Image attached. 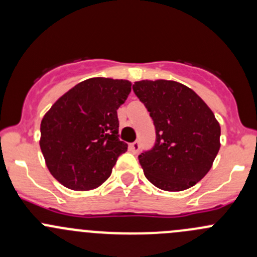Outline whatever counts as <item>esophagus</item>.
<instances>
[{
	"label": "esophagus",
	"instance_id": "obj_1",
	"mask_svg": "<svg viewBox=\"0 0 257 257\" xmlns=\"http://www.w3.org/2000/svg\"><path fill=\"white\" fill-rule=\"evenodd\" d=\"M139 148H141V144H139V142H134V143H131L129 144V150H131L132 153H138Z\"/></svg>",
	"mask_w": 257,
	"mask_h": 257
}]
</instances>
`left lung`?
<instances>
[{
    "instance_id": "left-lung-1",
    "label": "left lung",
    "mask_w": 257,
    "mask_h": 257,
    "mask_svg": "<svg viewBox=\"0 0 257 257\" xmlns=\"http://www.w3.org/2000/svg\"><path fill=\"white\" fill-rule=\"evenodd\" d=\"M137 97L154 121L157 141L139 155L144 175L157 188L183 191L208 174L220 149L219 121L206 103L175 80H139Z\"/></svg>"
}]
</instances>
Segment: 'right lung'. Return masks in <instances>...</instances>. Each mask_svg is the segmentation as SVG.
I'll return each instance as SVG.
<instances>
[{"mask_svg": "<svg viewBox=\"0 0 257 257\" xmlns=\"http://www.w3.org/2000/svg\"><path fill=\"white\" fill-rule=\"evenodd\" d=\"M132 83L95 77L64 93L41 121L40 147L54 179L76 191L102 185L128 144L119 141L116 110Z\"/></svg>", "mask_w": 257, "mask_h": 257, "instance_id": "right-lung-1", "label": "right lung"}]
</instances>
